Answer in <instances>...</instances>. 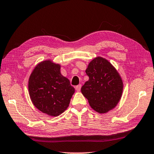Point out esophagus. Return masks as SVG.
<instances>
[{
	"mask_svg": "<svg viewBox=\"0 0 154 154\" xmlns=\"http://www.w3.org/2000/svg\"><path fill=\"white\" fill-rule=\"evenodd\" d=\"M75 88H76V90L77 91H80V89H81V85H79L76 86V87H75Z\"/></svg>",
	"mask_w": 154,
	"mask_h": 154,
	"instance_id": "34e87169",
	"label": "esophagus"
}]
</instances>
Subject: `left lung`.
I'll use <instances>...</instances> for the list:
<instances>
[{
    "instance_id": "left-lung-1",
    "label": "left lung",
    "mask_w": 154,
    "mask_h": 154,
    "mask_svg": "<svg viewBox=\"0 0 154 154\" xmlns=\"http://www.w3.org/2000/svg\"><path fill=\"white\" fill-rule=\"evenodd\" d=\"M89 80L81 92L90 105L99 113H105L115 107L122 95L123 82L115 68L106 60L96 57L86 69Z\"/></svg>"
}]
</instances>
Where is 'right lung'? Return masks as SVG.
Wrapping results in <instances>:
<instances>
[{
    "label": "right lung",
    "mask_w": 154,
    "mask_h": 154,
    "mask_svg": "<svg viewBox=\"0 0 154 154\" xmlns=\"http://www.w3.org/2000/svg\"><path fill=\"white\" fill-rule=\"evenodd\" d=\"M29 92L36 108L55 117L68 108L75 90L68 78L61 74L60 65L44 61L31 74Z\"/></svg>",
    "instance_id": "right-lung-1"
}]
</instances>
